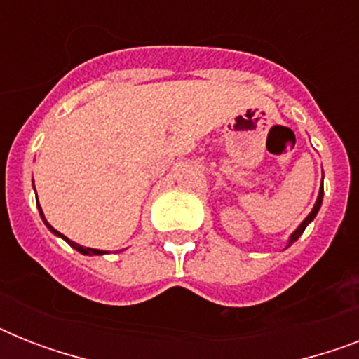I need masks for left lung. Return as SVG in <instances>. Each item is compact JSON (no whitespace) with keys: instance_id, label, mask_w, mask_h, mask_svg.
<instances>
[{"instance_id":"8db88e82","label":"left lung","mask_w":359,"mask_h":359,"mask_svg":"<svg viewBox=\"0 0 359 359\" xmlns=\"http://www.w3.org/2000/svg\"><path fill=\"white\" fill-rule=\"evenodd\" d=\"M323 196H324V188H323V186H320V191H318V197H317V203H315V207H313V210H311V212H309V216H307V218L304 219V222H302L300 227H298V229H296L294 233H292V235H290V238H289V245L292 244V242H296V240L300 238L302 233H304V231H306L307 225L311 224L313 219H315V216H317V214H318V208H320V205H323Z\"/></svg>"}]
</instances>
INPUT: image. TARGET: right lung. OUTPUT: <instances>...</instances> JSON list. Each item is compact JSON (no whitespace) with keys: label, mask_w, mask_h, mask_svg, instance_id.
Returning a JSON list of instances; mask_svg holds the SVG:
<instances>
[{"label":"right lung","mask_w":359,"mask_h":359,"mask_svg":"<svg viewBox=\"0 0 359 359\" xmlns=\"http://www.w3.org/2000/svg\"><path fill=\"white\" fill-rule=\"evenodd\" d=\"M36 207H39V212H41V218H42V222H44V225H46L48 229L52 231L53 235H55V236H61V238H63L65 242H67V244L70 245V248H74L76 251H80V253H83V255H104V253H108V251H102V250H93V248H83V245L76 244V242H72V240L67 238V236H65V235H61L59 231L53 229L52 225H50V224H48V222H46V218H44V214H42L41 205H39V199H36Z\"/></svg>","instance_id":"1"}]
</instances>
